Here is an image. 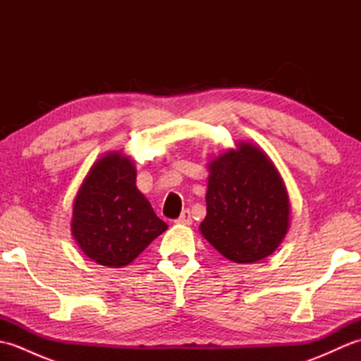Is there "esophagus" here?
I'll use <instances>...</instances> for the list:
<instances>
[{"mask_svg":"<svg viewBox=\"0 0 361 361\" xmlns=\"http://www.w3.org/2000/svg\"><path fill=\"white\" fill-rule=\"evenodd\" d=\"M176 224H180V225H190V224H192V217H190L189 209H185L181 212V216L176 219Z\"/></svg>","mask_w":361,"mask_h":361,"instance_id":"obj_1","label":"esophagus"}]
</instances>
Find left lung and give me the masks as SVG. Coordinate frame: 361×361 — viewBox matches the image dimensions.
<instances>
[{"mask_svg":"<svg viewBox=\"0 0 361 361\" xmlns=\"http://www.w3.org/2000/svg\"><path fill=\"white\" fill-rule=\"evenodd\" d=\"M203 237L235 264H255L279 247L290 226V200L267 153L239 142L209 163Z\"/></svg>","mask_w":361,"mask_h":361,"instance_id":"8db88e82","label":"left lung"}]
</instances>
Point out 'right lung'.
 Returning a JSON list of instances; mask_svg holds the SVG:
<instances>
[{"label": "right lung", "mask_w": 361, "mask_h": 361, "mask_svg": "<svg viewBox=\"0 0 361 361\" xmlns=\"http://www.w3.org/2000/svg\"><path fill=\"white\" fill-rule=\"evenodd\" d=\"M167 225L136 188V167L122 152L97 159L74 198L71 233L83 255L121 268L141 255Z\"/></svg>", "instance_id": "obj_1"}]
</instances>
